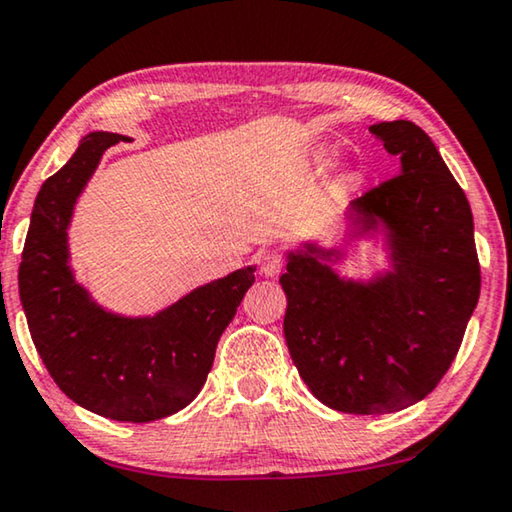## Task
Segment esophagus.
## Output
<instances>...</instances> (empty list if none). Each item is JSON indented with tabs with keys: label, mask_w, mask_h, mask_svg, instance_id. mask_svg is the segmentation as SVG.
Returning a JSON list of instances; mask_svg holds the SVG:
<instances>
[{
	"label": "esophagus",
	"mask_w": 512,
	"mask_h": 512,
	"mask_svg": "<svg viewBox=\"0 0 512 512\" xmlns=\"http://www.w3.org/2000/svg\"><path fill=\"white\" fill-rule=\"evenodd\" d=\"M282 266H285V259H282L278 250H269V253H264L262 259H259V273H262L264 278L278 276Z\"/></svg>",
	"instance_id": "34e87169"
}]
</instances>
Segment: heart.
I'll return each mask as SVG.
<instances>
[{"mask_svg":"<svg viewBox=\"0 0 512 512\" xmlns=\"http://www.w3.org/2000/svg\"><path fill=\"white\" fill-rule=\"evenodd\" d=\"M315 158H317L319 165L326 167V165H331L333 160H335V151L333 149H319ZM352 181H356V177H352Z\"/></svg>","mask_w":512,"mask_h":512,"instance_id":"1","label":"heart"}]
</instances>
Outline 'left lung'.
<instances>
[{
    "mask_svg": "<svg viewBox=\"0 0 512 512\" xmlns=\"http://www.w3.org/2000/svg\"><path fill=\"white\" fill-rule=\"evenodd\" d=\"M370 133L400 158L398 177L347 209V246L381 241L388 269L349 278L345 248L287 250L285 340L312 395L345 414H393L434 391L480 296L474 216L434 142L411 121Z\"/></svg>",
    "mask_w": 512,
    "mask_h": 512,
    "instance_id": "obj_1",
    "label": "left lung"
}]
</instances>
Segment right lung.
I'll return each instance as SVG.
<instances>
[{
    "label": "right lung",
    "instance_id": "right-lung-1",
    "mask_svg": "<svg viewBox=\"0 0 512 512\" xmlns=\"http://www.w3.org/2000/svg\"><path fill=\"white\" fill-rule=\"evenodd\" d=\"M94 131L38 190L18 271L22 310L50 377L75 404L124 423H151L202 391L216 347L255 282V266L195 287L156 315L126 317L75 280L68 225L78 197L112 144Z\"/></svg>",
    "mask_w": 512,
    "mask_h": 512
}]
</instances>
